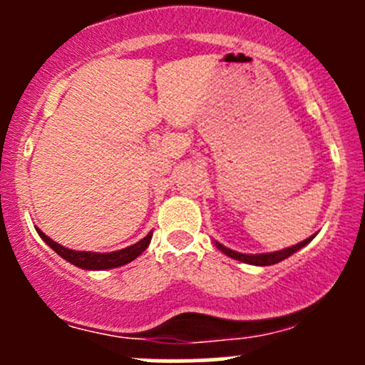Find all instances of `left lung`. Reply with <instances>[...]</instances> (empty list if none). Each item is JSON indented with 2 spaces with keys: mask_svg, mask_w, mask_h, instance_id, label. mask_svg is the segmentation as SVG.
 <instances>
[{
  "mask_svg": "<svg viewBox=\"0 0 365 365\" xmlns=\"http://www.w3.org/2000/svg\"><path fill=\"white\" fill-rule=\"evenodd\" d=\"M314 238V235L312 237H309L307 240L300 242V244L297 245H292V247H286L282 249V251H275V252H267V254H242V252H237V251H231V249L224 247L222 244H219V242H215L217 249L219 251H222L226 256L233 257V259H238L242 261V263H247V264H256V267H268V264H275L279 263V261L286 259V257H289L292 254H295L297 251H300L302 247H305V245L309 244V242Z\"/></svg>",
  "mask_w": 365,
  "mask_h": 365,
  "instance_id": "left-lung-1",
  "label": "left lung"
}]
</instances>
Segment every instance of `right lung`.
I'll return each instance as SVG.
<instances>
[{"label":"right lung","instance_id":"right-lung-1","mask_svg":"<svg viewBox=\"0 0 365 365\" xmlns=\"http://www.w3.org/2000/svg\"><path fill=\"white\" fill-rule=\"evenodd\" d=\"M36 233L40 235L43 242L53 249L54 252L60 254L63 259H67L68 263L76 264V267L84 268V270H109V268L121 267V264H127L130 261H134L139 254L145 252V249L148 247L150 242H152V231L146 235L145 238L138 242L134 245H128V247L120 249V251L114 252H88V251H72V249L63 247V245L56 244L53 238L47 237L46 233L36 227Z\"/></svg>","mask_w":365,"mask_h":365}]
</instances>
